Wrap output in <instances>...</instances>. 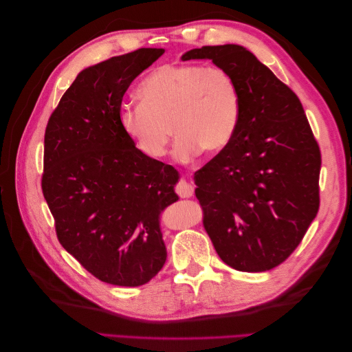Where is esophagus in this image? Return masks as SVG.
Returning a JSON list of instances; mask_svg holds the SVG:
<instances>
[{
  "instance_id": "34e87169",
  "label": "esophagus",
  "mask_w": 352,
  "mask_h": 352,
  "mask_svg": "<svg viewBox=\"0 0 352 352\" xmlns=\"http://www.w3.org/2000/svg\"><path fill=\"white\" fill-rule=\"evenodd\" d=\"M175 190L180 198H190L194 195V186L189 182H186V180H180V182L176 185Z\"/></svg>"
}]
</instances>
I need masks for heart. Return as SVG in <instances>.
Instances as JSON below:
<instances>
[{
    "mask_svg": "<svg viewBox=\"0 0 352 352\" xmlns=\"http://www.w3.org/2000/svg\"><path fill=\"white\" fill-rule=\"evenodd\" d=\"M136 95L140 104L123 105L119 123L148 158L167 153L172 131L177 135L175 158L186 163L202 150L221 151L238 129L239 91L221 67L192 63L158 66L140 83Z\"/></svg>",
    "mask_w": 352,
    "mask_h": 352,
    "instance_id": "heart-1",
    "label": "heart"
}]
</instances>
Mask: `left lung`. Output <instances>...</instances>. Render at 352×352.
<instances>
[{"mask_svg": "<svg viewBox=\"0 0 352 352\" xmlns=\"http://www.w3.org/2000/svg\"><path fill=\"white\" fill-rule=\"evenodd\" d=\"M236 82L241 114L229 145L195 173L202 225L219 257L265 272L302 241L320 206L322 154L295 92L241 45L190 50Z\"/></svg>", "mask_w": 352, "mask_h": 352, "instance_id": "8db88e82", "label": "left lung"}]
</instances>
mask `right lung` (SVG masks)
Returning <instances> with one entry per match:
<instances>
[{"label":"right lung","instance_id":"right-lung-1","mask_svg":"<svg viewBox=\"0 0 352 352\" xmlns=\"http://www.w3.org/2000/svg\"><path fill=\"white\" fill-rule=\"evenodd\" d=\"M163 52L140 48L82 70L45 129L41 186L57 238L110 285H145L167 257L160 214L177 201V172L145 157L119 123L124 92Z\"/></svg>","mask_w":352,"mask_h":352}]
</instances>
